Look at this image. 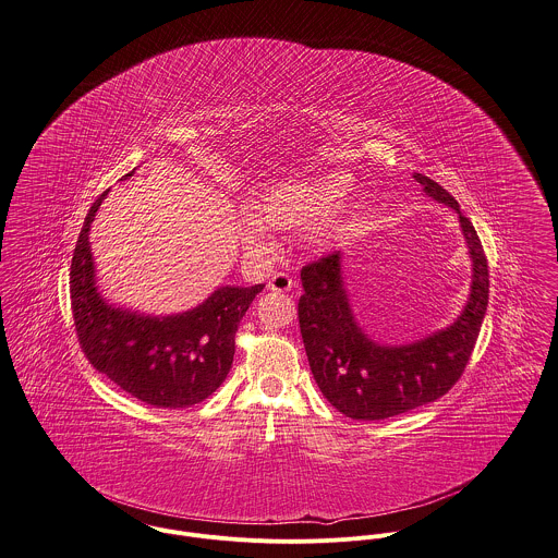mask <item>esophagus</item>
Returning a JSON list of instances; mask_svg holds the SVG:
<instances>
[{"mask_svg":"<svg viewBox=\"0 0 558 558\" xmlns=\"http://www.w3.org/2000/svg\"><path fill=\"white\" fill-rule=\"evenodd\" d=\"M269 291H278V293H287V291H291L293 287H295V280L289 276V274H284V271H276L271 278H269Z\"/></svg>","mask_w":558,"mask_h":558,"instance_id":"1","label":"esophagus"}]
</instances>
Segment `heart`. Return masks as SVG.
<instances>
[{"mask_svg": "<svg viewBox=\"0 0 558 558\" xmlns=\"http://www.w3.org/2000/svg\"><path fill=\"white\" fill-rule=\"evenodd\" d=\"M342 177L319 181H287L267 187L247 205V214L239 220L236 232L243 247L252 254H267L271 247L269 230H300L307 223L308 239L324 243L330 239L342 214Z\"/></svg>", "mask_w": 558, "mask_h": 558, "instance_id": "b5f03b06", "label": "heart"}]
</instances>
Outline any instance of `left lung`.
Returning <instances> with one entry per match:
<instances>
[{"instance_id": "obj_1", "label": "left lung", "mask_w": 558, "mask_h": 558, "mask_svg": "<svg viewBox=\"0 0 558 558\" xmlns=\"http://www.w3.org/2000/svg\"><path fill=\"white\" fill-rule=\"evenodd\" d=\"M414 179L427 196L459 214L472 256L470 300L450 328L412 344H377L353 319L340 254L302 267L298 317L311 371L324 397L353 421H384L445 397L465 371L487 311L489 269L474 226L440 183L425 174Z\"/></svg>"}]
</instances>
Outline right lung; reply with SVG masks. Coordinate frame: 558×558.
I'll return each instance as SVG.
<instances>
[{
    "label": "right lung",
    "mask_w": 558,
    "mask_h": 558,
    "mask_svg": "<svg viewBox=\"0 0 558 558\" xmlns=\"http://www.w3.org/2000/svg\"><path fill=\"white\" fill-rule=\"evenodd\" d=\"M129 172L126 177H131ZM90 207L71 260V308L88 362L120 390L155 408H190L222 386L234 355V335L263 284L222 287L207 302L174 317H144L108 306L95 287Z\"/></svg>",
    "instance_id": "obj_1"
}]
</instances>
